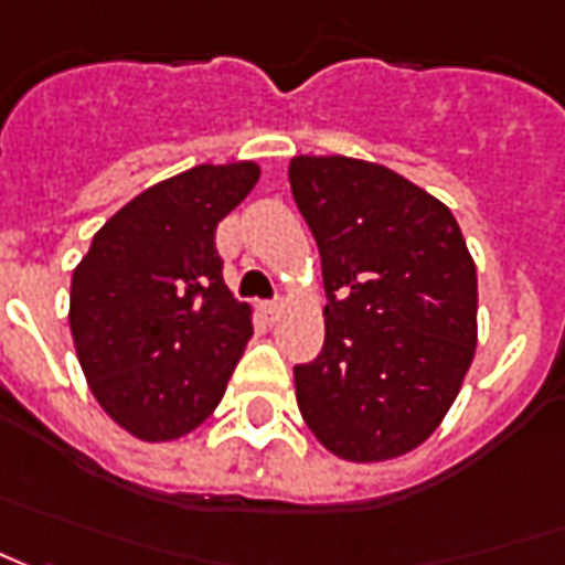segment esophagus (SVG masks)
<instances>
[{"label":"esophagus","mask_w":565,"mask_h":565,"mask_svg":"<svg viewBox=\"0 0 565 565\" xmlns=\"http://www.w3.org/2000/svg\"><path fill=\"white\" fill-rule=\"evenodd\" d=\"M260 310H264L267 320H276L282 313V301H267V305H260Z\"/></svg>","instance_id":"obj_1"}]
</instances>
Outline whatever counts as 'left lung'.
<instances>
[{
  "label": "left lung",
  "instance_id": "left-lung-1",
  "mask_svg": "<svg viewBox=\"0 0 565 565\" xmlns=\"http://www.w3.org/2000/svg\"><path fill=\"white\" fill-rule=\"evenodd\" d=\"M291 195L320 248L327 339L295 366L317 441L348 463H382L441 426L479 342V279L450 207L395 170L295 154Z\"/></svg>",
  "mask_w": 565,
  "mask_h": 565
}]
</instances>
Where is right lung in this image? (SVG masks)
<instances>
[{
	"label": "right lung",
	"mask_w": 565,
	"mask_h": 565,
	"mask_svg": "<svg viewBox=\"0 0 565 565\" xmlns=\"http://www.w3.org/2000/svg\"><path fill=\"white\" fill-rule=\"evenodd\" d=\"M260 180L255 161L199 164L154 183L93 236L71 279V335L98 407L161 445L217 411L252 339L223 282L217 223Z\"/></svg>",
	"instance_id": "obj_1"
}]
</instances>
